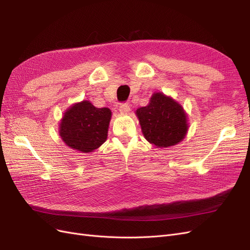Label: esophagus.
Masks as SVG:
<instances>
[{"label":"esophagus","instance_id":"34e87169","mask_svg":"<svg viewBox=\"0 0 250 250\" xmlns=\"http://www.w3.org/2000/svg\"><path fill=\"white\" fill-rule=\"evenodd\" d=\"M119 110L121 113H128L130 111V106L128 103H123L119 106Z\"/></svg>","mask_w":250,"mask_h":250}]
</instances>
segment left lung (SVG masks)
<instances>
[{"mask_svg":"<svg viewBox=\"0 0 250 250\" xmlns=\"http://www.w3.org/2000/svg\"><path fill=\"white\" fill-rule=\"evenodd\" d=\"M145 139L157 148H168L183 141L188 129L184 107L164 93H154L147 106L135 110Z\"/></svg>","mask_w":250,"mask_h":250,"instance_id":"obj_1","label":"left lung"}]
</instances>
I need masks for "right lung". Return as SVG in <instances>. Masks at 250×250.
Here are the masks:
<instances>
[{"mask_svg": "<svg viewBox=\"0 0 250 250\" xmlns=\"http://www.w3.org/2000/svg\"><path fill=\"white\" fill-rule=\"evenodd\" d=\"M111 110L97 108L87 100L74 103L59 123V135L67 147L83 153L93 152L107 140Z\"/></svg>", "mask_w": 250, "mask_h": 250, "instance_id": "1", "label": "right lung"}]
</instances>
